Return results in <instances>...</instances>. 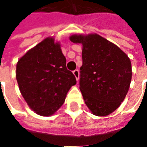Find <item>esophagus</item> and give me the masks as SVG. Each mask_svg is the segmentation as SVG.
<instances>
[{
	"mask_svg": "<svg viewBox=\"0 0 147 147\" xmlns=\"http://www.w3.org/2000/svg\"><path fill=\"white\" fill-rule=\"evenodd\" d=\"M73 74L75 77H76V79L77 81H79V79H80V71L78 69H76V70L73 71Z\"/></svg>",
	"mask_w": 147,
	"mask_h": 147,
	"instance_id": "obj_1",
	"label": "esophagus"
}]
</instances>
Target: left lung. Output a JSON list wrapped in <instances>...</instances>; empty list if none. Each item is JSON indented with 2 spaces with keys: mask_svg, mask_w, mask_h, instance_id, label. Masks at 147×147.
I'll return each mask as SVG.
<instances>
[{
  "mask_svg": "<svg viewBox=\"0 0 147 147\" xmlns=\"http://www.w3.org/2000/svg\"><path fill=\"white\" fill-rule=\"evenodd\" d=\"M71 42L82 44L83 65L80 89L94 115L105 117L123 102L131 81V64L117 45L98 34H73Z\"/></svg>",
  "mask_w": 147,
  "mask_h": 147,
  "instance_id": "left-lung-1",
  "label": "left lung"
}]
</instances>
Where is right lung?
Returning <instances> with one entry per match:
<instances>
[{
  "label": "right lung",
  "mask_w": 147,
  "mask_h": 147,
  "mask_svg": "<svg viewBox=\"0 0 147 147\" xmlns=\"http://www.w3.org/2000/svg\"><path fill=\"white\" fill-rule=\"evenodd\" d=\"M16 77L28 106L42 117H50L61 108L76 83L53 37L45 38L19 59Z\"/></svg>",
  "instance_id": "add662e5"
}]
</instances>
